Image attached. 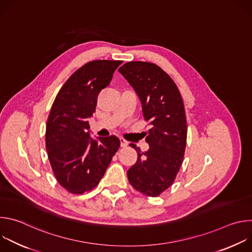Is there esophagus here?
<instances>
[{
	"label": "esophagus",
	"instance_id": "1",
	"mask_svg": "<svg viewBox=\"0 0 252 252\" xmlns=\"http://www.w3.org/2000/svg\"><path fill=\"white\" fill-rule=\"evenodd\" d=\"M120 140H121V147L126 148V147L128 145V141H127V140H126L125 138L121 137V138H120Z\"/></svg>",
	"mask_w": 252,
	"mask_h": 252
}]
</instances>
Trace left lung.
Returning <instances> with one entry per match:
<instances>
[{"mask_svg": "<svg viewBox=\"0 0 252 252\" xmlns=\"http://www.w3.org/2000/svg\"><path fill=\"white\" fill-rule=\"evenodd\" d=\"M119 71L134 90L143 118L152 126L147 152L129 145L137 160L127 170L128 181L136 190L156 197L171 187L184 160L188 135L184 100L171 78L153 63L128 62Z\"/></svg>", "mask_w": 252, "mask_h": 252, "instance_id": "1", "label": "left lung"}]
</instances>
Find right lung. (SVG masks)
<instances>
[{
	"label": "right lung",
	"instance_id": "obj_1",
	"mask_svg": "<svg viewBox=\"0 0 252 252\" xmlns=\"http://www.w3.org/2000/svg\"><path fill=\"white\" fill-rule=\"evenodd\" d=\"M123 61H93L71 75L57 94L46 128V149L58 183L82 194L95 188L121 141L116 135L91 136L89 119L97 95L110 85Z\"/></svg>",
	"mask_w": 252,
	"mask_h": 252
}]
</instances>
